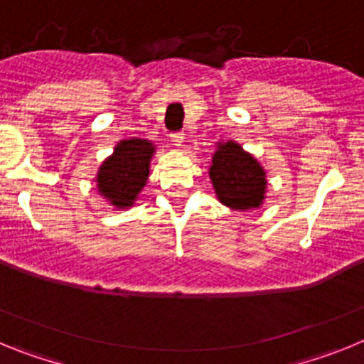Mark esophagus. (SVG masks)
<instances>
[{"instance_id": "1", "label": "esophagus", "mask_w": 364, "mask_h": 364, "mask_svg": "<svg viewBox=\"0 0 364 364\" xmlns=\"http://www.w3.org/2000/svg\"><path fill=\"white\" fill-rule=\"evenodd\" d=\"M171 142L175 144V146H182V142H184V133H182V131H178V133H171Z\"/></svg>"}]
</instances>
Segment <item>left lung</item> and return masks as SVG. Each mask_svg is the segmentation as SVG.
<instances>
[{
	"instance_id": "1",
	"label": "left lung",
	"mask_w": 364,
	"mask_h": 364,
	"mask_svg": "<svg viewBox=\"0 0 364 364\" xmlns=\"http://www.w3.org/2000/svg\"><path fill=\"white\" fill-rule=\"evenodd\" d=\"M210 175L217 200L235 211L257 210L264 204L268 178L264 167L239 142H217Z\"/></svg>"
}]
</instances>
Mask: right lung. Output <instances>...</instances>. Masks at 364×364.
Returning a JSON list of instances; mask_svg holds the SVG:
<instances>
[{
	"instance_id": "right-lung-1",
	"label": "right lung",
	"mask_w": 364,
	"mask_h": 364,
	"mask_svg": "<svg viewBox=\"0 0 364 364\" xmlns=\"http://www.w3.org/2000/svg\"><path fill=\"white\" fill-rule=\"evenodd\" d=\"M156 146L147 138H124L96 173V189L118 211L129 210L146 188Z\"/></svg>"
}]
</instances>
